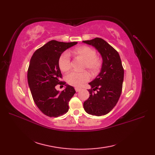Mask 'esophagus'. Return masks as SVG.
Returning a JSON list of instances; mask_svg holds the SVG:
<instances>
[{
  "label": "esophagus",
  "instance_id": "obj_1",
  "mask_svg": "<svg viewBox=\"0 0 155 155\" xmlns=\"http://www.w3.org/2000/svg\"><path fill=\"white\" fill-rule=\"evenodd\" d=\"M75 90H76V92H79V91L81 90V88H79V87H76L75 88Z\"/></svg>",
  "mask_w": 155,
  "mask_h": 155
}]
</instances>
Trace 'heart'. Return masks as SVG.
<instances>
[{"mask_svg": "<svg viewBox=\"0 0 155 155\" xmlns=\"http://www.w3.org/2000/svg\"><path fill=\"white\" fill-rule=\"evenodd\" d=\"M72 54L76 57L84 60L83 69H87L92 76H96L100 72L103 62L101 59L97 56L96 51L88 46H81L72 50ZM59 67L62 72H67L72 67L71 59L67 51L63 52L59 59ZM90 76L87 71L81 72H72L66 77V81L70 85L81 87L83 83L89 80Z\"/></svg>", "mask_w": 155, "mask_h": 155, "instance_id": "1", "label": "heart"}]
</instances>
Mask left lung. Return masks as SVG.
<instances>
[{"label": "left lung", "mask_w": 155, "mask_h": 155, "mask_svg": "<svg viewBox=\"0 0 155 155\" xmlns=\"http://www.w3.org/2000/svg\"><path fill=\"white\" fill-rule=\"evenodd\" d=\"M83 42L94 46L103 59L100 73L88 83L92 88L88 90L90 96L83 103L84 109L93 116L105 115L118 103L122 91L124 76L122 63L118 51L103 39L96 37Z\"/></svg>", "instance_id": "1"}]
</instances>
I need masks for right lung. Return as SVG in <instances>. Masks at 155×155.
I'll list each match as a JSON object with an SVG mask.
<instances>
[{"label": "right lung", "mask_w": 155, "mask_h": 155, "mask_svg": "<svg viewBox=\"0 0 155 155\" xmlns=\"http://www.w3.org/2000/svg\"><path fill=\"white\" fill-rule=\"evenodd\" d=\"M78 42L63 43L50 41L37 49L33 54L28 69V82L35 104L43 113L49 117H58L67 113L68 102L76 93L73 87L61 92L55 86H63L66 82L60 81L62 74L59 67V59L64 50Z\"/></svg>", "instance_id": "1"}]
</instances>
